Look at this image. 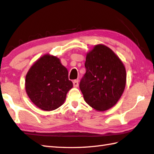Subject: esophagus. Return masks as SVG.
<instances>
[{"mask_svg": "<svg viewBox=\"0 0 154 154\" xmlns=\"http://www.w3.org/2000/svg\"><path fill=\"white\" fill-rule=\"evenodd\" d=\"M72 83H73V86L75 88H77V87L79 86V82H78V80H74Z\"/></svg>", "mask_w": 154, "mask_h": 154, "instance_id": "1", "label": "esophagus"}]
</instances>
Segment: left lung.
I'll return each instance as SVG.
<instances>
[{
	"mask_svg": "<svg viewBox=\"0 0 154 154\" xmlns=\"http://www.w3.org/2000/svg\"><path fill=\"white\" fill-rule=\"evenodd\" d=\"M86 72L79 83L85 101L96 110L115 105L126 85V70L120 58L104 45H96L86 57Z\"/></svg>",
	"mask_w": 154,
	"mask_h": 154,
	"instance_id": "1",
	"label": "left lung"
}]
</instances>
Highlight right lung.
I'll use <instances>...</instances> for the list:
<instances>
[{
	"label": "right lung",
	"mask_w": 154,
	"mask_h": 154,
	"mask_svg": "<svg viewBox=\"0 0 154 154\" xmlns=\"http://www.w3.org/2000/svg\"><path fill=\"white\" fill-rule=\"evenodd\" d=\"M68 75L67 69L58 58L48 54L41 57L26 77V89L30 100L45 111L59 108L72 88Z\"/></svg>",
	"instance_id": "obj_1"
}]
</instances>
